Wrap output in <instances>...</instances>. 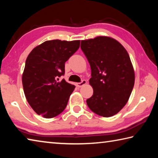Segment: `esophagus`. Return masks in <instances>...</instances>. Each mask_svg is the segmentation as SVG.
<instances>
[{"mask_svg":"<svg viewBox=\"0 0 158 158\" xmlns=\"http://www.w3.org/2000/svg\"><path fill=\"white\" fill-rule=\"evenodd\" d=\"M85 84H86V81H85V80H82L81 82L77 83L76 85H77V87H81V86H83V85H85Z\"/></svg>","mask_w":158,"mask_h":158,"instance_id":"34e87169","label":"esophagus"}]
</instances>
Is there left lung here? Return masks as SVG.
<instances>
[{"mask_svg":"<svg viewBox=\"0 0 158 158\" xmlns=\"http://www.w3.org/2000/svg\"><path fill=\"white\" fill-rule=\"evenodd\" d=\"M81 49L91 69L93 95L86 100L90 110L110 117L126 105L135 84V72L126 49L114 38L99 36L82 40Z\"/></svg>","mask_w":158,"mask_h":158,"instance_id":"1","label":"left lung"}]
</instances>
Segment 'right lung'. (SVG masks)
<instances>
[{"instance_id": "add662e5", "label": "right lung", "mask_w": 158, "mask_h": 158, "mask_svg": "<svg viewBox=\"0 0 158 158\" xmlns=\"http://www.w3.org/2000/svg\"><path fill=\"white\" fill-rule=\"evenodd\" d=\"M80 40H48L35 47L26 60L22 75L28 102L38 115L51 118L64 111L74 85L59 81L65 63L79 48Z\"/></svg>"}]
</instances>
